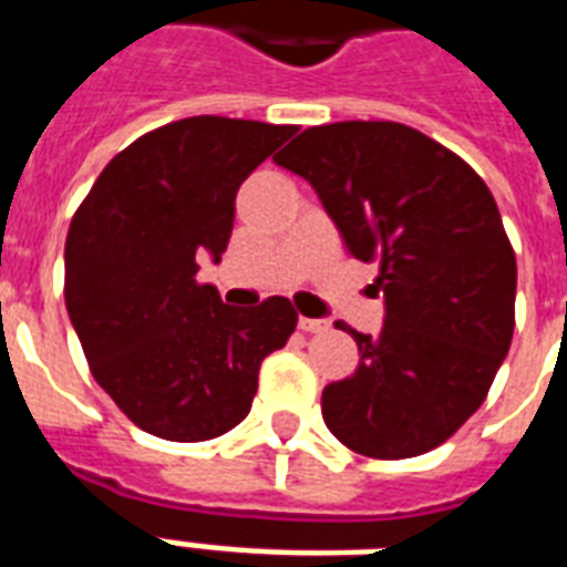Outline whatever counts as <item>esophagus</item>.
<instances>
[{"mask_svg":"<svg viewBox=\"0 0 567 567\" xmlns=\"http://www.w3.org/2000/svg\"><path fill=\"white\" fill-rule=\"evenodd\" d=\"M300 329L302 332H327L329 329V320H311V318H300Z\"/></svg>","mask_w":567,"mask_h":567,"instance_id":"1","label":"esophagus"}]
</instances>
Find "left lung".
I'll return each mask as SVG.
<instances>
[{"instance_id": "obj_1", "label": "left lung", "mask_w": 567, "mask_h": 567, "mask_svg": "<svg viewBox=\"0 0 567 567\" xmlns=\"http://www.w3.org/2000/svg\"><path fill=\"white\" fill-rule=\"evenodd\" d=\"M276 164L309 182L359 261H379L385 327L329 382L323 421L371 458L439 447L483 405L515 332L518 265L485 182L403 123L306 128ZM344 329V327H338Z\"/></svg>"}]
</instances>
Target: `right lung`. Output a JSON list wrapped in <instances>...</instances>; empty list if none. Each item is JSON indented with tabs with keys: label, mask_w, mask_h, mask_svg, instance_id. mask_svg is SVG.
I'll use <instances>...</instances> for the list:
<instances>
[{
	"label": "right lung",
	"mask_w": 567,
	"mask_h": 567,
	"mask_svg": "<svg viewBox=\"0 0 567 567\" xmlns=\"http://www.w3.org/2000/svg\"><path fill=\"white\" fill-rule=\"evenodd\" d=\"M293 132L176 120L114 155L73 214L66 315L93 379L150 435L208 441L238 426L261 362L297 329L285 297L235 309L196 279V258L226 252L240 182Z\"/></svg>",
	"instance_id": "1"
}]
</instances>
